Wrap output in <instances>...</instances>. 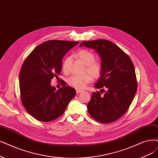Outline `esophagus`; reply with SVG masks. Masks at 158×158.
Returning <instances> with one entry per match:
<instances>
[{
    "mask_svg": "<svg viewBox=\"0 0 158 158\" xmlns=\"http://www.w3.org/2000/svg\"><path fill=\"white\" fill-rule=\"evenodd\" d=\"M82 92H83L82 90H80V89L76 90V92H77V94H80V93H81Z\"/></svg>",
    "mask_w": 158,
    "mask_h": 158,
    "instance_id": "esophagus-1",
    "label": "esophagus"
}]
</instances>
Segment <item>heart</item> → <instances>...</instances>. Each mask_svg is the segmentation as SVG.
<instances>
[{
	"instance_id": "heart-1",
	"label": "heart",
	"mask_w": 158,
	"mask_h": 158,
	"mask_svg": "<svg viewBox=\"0 0 158 158\" xmlns=\"http://www.w3.org/2000/svg\"><path fill=\"white\" fill-rule=\"evenodd\" d=\"M77 56L85 65H86L87 72H89L94 78L96 79L100 77L102 72V66L101 63L94 61L95 56L92 52L85 49L81 50L78 52ZM69 62V57H66L64 60L62 64V68L64 72H68ZM89 74H85L81 76H72L68 79V83L75 89H83L87 84L92 81V77Z\"/></svg>"
}]
</instances>
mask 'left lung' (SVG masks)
Instances as JSON below:
<instances>
[{
    "label": "left lung",
    "instance_id": "1",
    "mask_svg": "<svg viewBox=\"0 0 158 158\" xmlns=\"http://www.w3.org/2000/svg\"><path fill=\"white\" fill-rule=\"evenodd\" d=\"M79 46L93 49L98 53L102 72L94 87L107 89L103 96L98 91L92 93L87 105L89 113L102 123L117 120L129 109L137 89L135 68L131 60L118 46L109 40L83 42Z\"/></svg>",
    "mask_w": 158,
    "mask_h": 158
}]
</instances>
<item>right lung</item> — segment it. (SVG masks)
I'll list each match as a JSON object with an SVG mask.
<instances>
[{
	"label": "right lung",
	"instance_id": "add662e5",
	"mask_svg": "<svg viewBox=\"0 0 158 158\" xmlns=\"http://www.w3.org/2000/svg\"><path fill=\"white\" fill-rule=\"evenodd\" d=\"M79 42L49 40L38 45L23 63L19 73L21 102L27 112L41 122L58 118L65 111L76 92L66 86L56 90L51 79L62 70V58Z\"/></svg>",
	"mask_w": 158,
	"mask_h": 158
}]
</instances>
